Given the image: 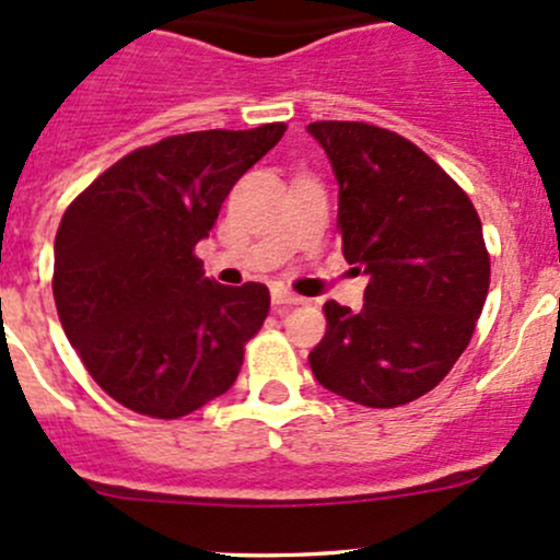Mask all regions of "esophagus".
I'll return each instance as SVG.
<instances>
[{
    "instance_id": "obj_1",
    "label": "esophagus",
    "mask_w": 560,
    "mask_h": 560,
    "mask_svg": "<svg viewBox=\"0 0 560 560\" xmlns=\"http://www.w3.org/2000/svg\"><path fill=\"white\" fill-rule=\"evenodd\" d=\"M270 301H273V308H276V312L284 314L287 308L301 306L303 298H301V295H292V292H287V290H273V295H270Z\"/></svg>"
}]
</instances>
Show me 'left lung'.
<instances>
[{
  "label": "left lung",
  "instance_id": "1",
  "mask_svg": "<svg viewBox=\"0 0 560 560\" xmlns=\"http://www.w3.org/2000/svg\"><path fill=\"white\" fill-rule=\"evenodd\" d=\"M338 184L347 262L369 276L360 312L325 303L308 363L322 387L371 409L433 389L479 319L490 287L482 222L425 151L363 121H314Z\"/></svg>",
  "mask_w": 560,
  "mask_h": 560
}]
</instances>
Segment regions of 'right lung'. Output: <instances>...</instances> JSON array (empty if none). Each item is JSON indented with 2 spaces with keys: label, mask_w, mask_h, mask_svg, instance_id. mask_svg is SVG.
I'll return each mask as SVG.
<instances>
[{
  "label": "right lung",
  "mask_w": 560,
  "mask_h": 560,
  "mask_svg": "<svg viewBox=\"0 0 560 560\" xmlns=\"http://www.w3.org/2000/svg\"><path fill=\"white\" fill-rule=\"evenodd\" d=\"M284 129L173 135L107 167L61 217L56 312L92 380L127 409L175 420L238 380L270 292L217 284L195 246Z\"/></svg>",
  "instance_id": "obj_1"
}]
</instances>
